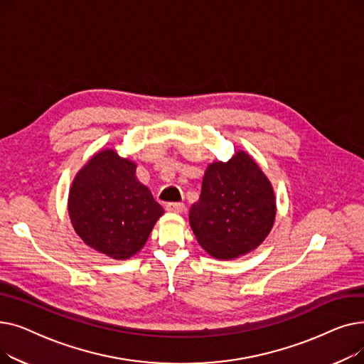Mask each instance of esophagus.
<instances>
[{"instance_id":"34e87169","label":"esophagus","mask_w":364,"mask_h":364,"mask_svg":"<svg viewBox=\"0 0 364 364\" xmlns=\"http://www.w3.org/2000/svg\"><path fill=\"white\" fill-rule=\"evenodd\" d=\"M166 211L181 214L186 211V206H184V203H180V202H171L166 205Z\"/></svg>"}]
</instances>
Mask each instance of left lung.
<instances>
[{
	"label": "left lung",
	"instance_id": "1",
	"mask_svg": "<svg viewBox=\"0 0 364 364\" xmlns=\"http://www.w3.org/2000/svg\"><path fill=\"white\" fill-rule=\"evenodd\" d=\"M274 220L273 186L250 153L237 150L230 161L208 165L188 221L209 255L235 259L257 250Z\"/></svg>",
	"mask_w": 364,
	"mask_h": 364
}]
</instances>
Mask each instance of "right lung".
<instances>
[{"instance_id": "obj_1", "label": "right lung", "mask_w": 364, "mask_h": 364, "mask_svg": "<svg viewBox=\"0 0 364 364\" xmlns=\"http://www.w3.org/2000/svg\"><path fill=\"white\" fill-rule=\"evenodd\" d=\"M137 164L105 149L92 155L69 188L73 230L92 250L128 259L146 245L164 208L136 177Z\"/></svg>"}]
</instances>
